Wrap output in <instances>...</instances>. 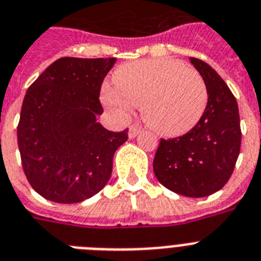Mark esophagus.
<instances>
[{
  "instance_id": "34e87169",
  "label": "esophagus",
  "mask_w": 261,
  "mask_h": 261,
  "mask_svg": "<svg viewBox=\"0 0 261 261\" xmlns=\"http://www.w3.org/2000/svg\"><path fill=\"white\" fill-rule=\"evenodd\" d=\"M139 133H141V128L138 126H131L130 128H128V138L130 139H134V138H137L138 135H139Z\"/></svg>"
}]
</instances>
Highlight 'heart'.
I'll return each instance as SVG.
<instances>
[{
    "mask_svg": "<svg viewBox=\"0 0 261 261\" xmlns=\"http://www.w3.org/2000/svg\"><path fill=\"white\" fill-rule=\"evenodd\" d=\"M117 89L105 85L102 102L117 117L126 119L141 106L144 123L156 134L176 138L199 123L208 90L203 76L180 61L159 58L130 62L114 73Z\"/></svg>",
    "mask_w": 261,
    "mask_h": 261,
    "instance_id": "obj_1",
    "label": "heart"
}]
</instances>
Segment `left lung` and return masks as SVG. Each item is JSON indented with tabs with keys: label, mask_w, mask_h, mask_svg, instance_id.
Here are the masks:
<instances>
[{
	"label": "left lung",
	"mask_w": 261,
	"mask_h": 261,
	"mask_svg": "<svg viewBox=\"0 0 261 261\" xmlns=\"http://www.w3.org/2000/svg\"><path fill=\"white\" fill-rule=\"evenodd\" d=\"M208 90V103L190 133L161 139L154 174L161 185L188 198L215 194L231 178L242 143L239 107L222 76L198 58H190Z\"/></svg>",
	"instance_id": "8db88e82"
}]
</instances>
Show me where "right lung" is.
Masks as SVG:
<instances>
[{"label":"right lung","mask_w":261,"mask_h":261,"mask_svg":"<svg viewBox=\"0 0 261 261\" xmlns=\"http://www.w3.org/2000/svg\"><path fill=\"white\" fill-rule=\"evenodd\" d=\"M117 58L53 62L28 89L17 139L23 172L34 191L56 203H80L107 185L113 158L127 130H106L99 91Z\"/></svg>","instance_id":"obj_1"}]
</instances>
